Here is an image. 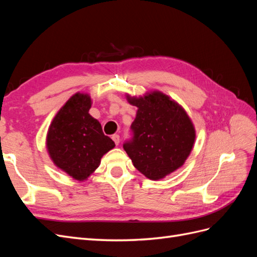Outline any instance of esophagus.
I'll return each mask as SVG.
<instances>
[{
    "label": "esophagus",
    "instance_id": "1",
    "mask_svg": "<svg viewBox=\"0 0 257 257\" xmlns=\"http://www.w3.org/2000/svg\"><path fill=\"white\" fill-rule=\"evenodd\" d=\"M112 141L114 142V144L116 145V146H118L119 144H120V136L118 135V134H114V135H112Z\"/></svg>",
    "mask_w": 257,
    "mask_h": 257
}]
</instances>
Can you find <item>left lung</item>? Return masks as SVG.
<instances>
[{
	"label": "left lung",
	"mask_w": 257,
	"mask_h": 257,
	"mask_svg": "<svg viewBox=\"0 0 257 257\" xmlns=\"http://www.w3.org/2000/svg\"><path fill=\"white\" fill-rule=\"evenodd\" d=\"M138 109L132 123L133 137L123 148L133 165L151 180H159L181 167L190 155L195 128L188 113L160 91L126 96Z\"/></svg>",
	"instance_id": "left-lung-1"
}]
</instances>
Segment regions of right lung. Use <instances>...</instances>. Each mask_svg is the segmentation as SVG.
Segmentation results:
<instances>
[{"instance_id":"add662e5","label":"right lung","mask_w":257,"mask_h":257,"mask_svg":"<svg viewBox=\"0 0 257 257\" xmlns=\"http://www.w3.org/2000/svg\"><path fill=\"white\" fill-rule=\"evenodd\" d=\"M91 104L89 94H74L53 118L46 138L54 165L78 181L94 173L103 155L115 146L89 113Z\"/></svg>"}]
</instances>
